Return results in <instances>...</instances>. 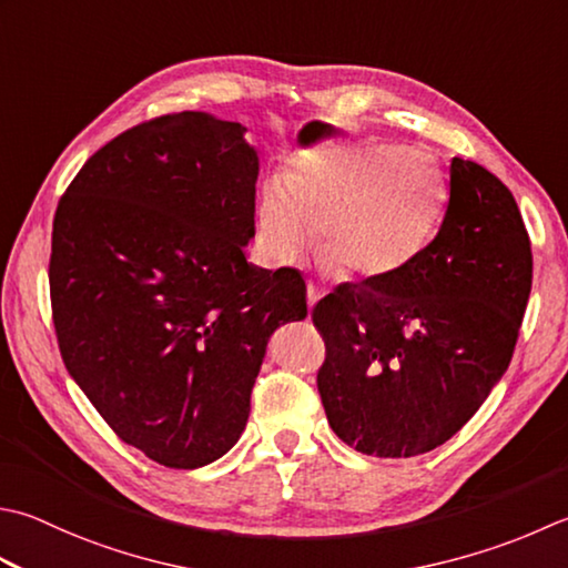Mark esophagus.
Returning <instances> with one entry per match:
<instances>
[{
	"mask_svg": "<svg viewBox=\"0 0 568 568\" xmlns=\"http://www.w3.org/2000/svg\"><path fill=\"white\" fill-rule=\"evenodd\" d=\"M322 297V291L317 285H313V283H307V307L313 310L315 305H317V300Z\"/></svg>",
	"mask_w": 568,
	"mask_h": 568,
	"instance_id": "34e87169",
	"label": "esophagus"
}]
</instances>
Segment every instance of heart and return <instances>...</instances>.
<instances>
[{
    "label": "heart",
    "instance_id": "heart-1",
    "mask_svg": "<svg viewBox=\"0 0 568 568\" xmlns=\"http://www.w3.org/2000/svg\"><path fill=\"white\" fill-rule=\"evenodd\" d=\"M448 209V182L428 154L406 144H364L300 164L263 189L258 246L285 265L310 239L320 263L359 281H384L424 253Z\"/></svg>",
    "mask_w": 568,
    "mask_h": 568
}]
</instances>
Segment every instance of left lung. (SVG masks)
Here are the masks:
<instances>
[{
  "mask_svg": "<svg viewBox=\"0 0 568 568\" xmlns=\"http://www.w3.org/2000/svg\"><path fill=\"white\" fill-rule=\"evenodd\" d=\"M531 291V246L509 189L450 162L438 236L384 281L344 283L313 322L332 430L364 455L410 458L453 438L503 379Z\"/></svg>",
  "mask_w": 568,
  "mask_h": 568,
  "instance_id": "left-lung-1",
  "label": "left lung"
}]
</instances>
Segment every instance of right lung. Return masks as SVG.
Listing matches in <instances>:
<instances>
[{
    "mask_svg": "<svg viewBox=\"0 0 568 568\" xmlns=\"http://www.w3.org/2000/svg\"><path fill=\"white\" fill-rule=\"evenodd\" d=\"M255 182L246 128L184 110L100 148L55 209L49 283L65 369L128 446L166 468L236 446L271 335L307 317L303 275L246 258Z\"/></svg>",
    "mask_w": 568,
    "mask_h": 568,
    "instance_id": "obj_1",
    "label": "right lung"
}]
</instances>
